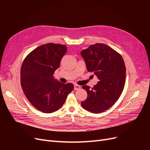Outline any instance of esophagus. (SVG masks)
Here are the masks:
<instances>
[{"label":"esophagus","mask_w":150,"mask_h":150,"mask_svg":"<svg viewBox=\"0 0 150 150\" xmlns=\"http://www.w3.org/2000/svg\"><path fill=\"white\" fill-rule=\"evenodd\" d=\"M80 88H81V87H80V86H79V85H78V84H74V90L76 91V90H78V89H80Z\"/></svg>","instance_id":"34e87169"}]
</instances>
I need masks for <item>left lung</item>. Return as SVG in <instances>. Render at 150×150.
Here are the masks:
<instances>
[{"mask_svg": "<svg viewBox=\"0 0 150 150\" xmlns=\"http://www.w3.org/2000/svg\"><path fill=\"white\" fill-rule=\"evenodd\" d=\"M88 71L100 80L90 88L83 86L88 97L82 107L92 113H100L111 108L120 97L124 89L126 67L120 53L108 45L97 43L81 52Z\"/></svg>", "mask_w": 150, "mask_h": 150, "instance_id": "1", "label": "left lung"}]
</instances>
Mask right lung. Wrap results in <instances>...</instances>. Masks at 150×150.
Returning <instances> with one entry per match:
<instances>
[{
    "label": "right lung",
    "instance_id": "1",
    "mask_svg": "<svg viewBox=\"0 0 150 150\" xmlns=\"http://www.w3.org/2000/svg\"><path fill=\"white\" fill-rule=\"evenodd\" d=\"M67 52L64 45L48 43L31 51L22 64L21 83L27 98L36 109L51 113L62 107L72 83L64 84L54 79V71Z\"/></svg>",
    "mask_w": 150,
    "mask_h": 150
}]
</instances>
